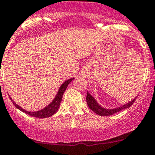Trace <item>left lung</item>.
<instances>
[{"instance_id": "left-lung-1", "label": "left lung", "mask_w": 155, "mask_h": 155, "mask_svg": "<svg viewBox=\"0 0 155 155\" xmlns=\"http://www.w3.org/2000/svg\"><path fill=\"white\" fill-rule=\"evenodd\" d=\"M87 105H88L89 108L92 110L93 111H94L96 114H99L100 116H109L112 115V114H115V113L119 112L120 111H122L123 109H125V108H128L131 106L133 104V102H135V100L136 99V97L134 99H133L132 101H130L128 103L125 104V105H122V106L119 107V108H114V109H106V108H102V106L99 105L97 103V102L96 101V99L90 94V93L87 92Z\"/></svg>"}]
</instances>
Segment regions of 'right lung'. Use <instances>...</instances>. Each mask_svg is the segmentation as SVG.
I'll list each match as a JSON object with an SVG mask.
<instances>
[{
	"label": "right lung",
	"instance_id": "obj_1",
	"mask_svg": "<svg viewBox=\"0 0 155 155\" xmlns=\"http://www.w3.org/2000/svg\"><path fill=\"white\" fill-rule=\"evenodd\" d=\"M72 80H74V78H71V79H68L67 81H65L63 84L61 85L60 88H59V91H58L57 94H56V97L55 99H53V102L50 104L49 105H47V107L44 108V109H41V111H35V112H31V111H28L26 110L23 109L22 108H21L19 105H18L16 102H14L13 100H12V99L10 98V99L13 102V105L16 107L20 111H23V112L26 113L28 115L32 116V117H39V118H44V117H49L50 116L53 115L57 111V110L59 109V107L60 105V102H62V96H63L64 92L66 90L67 87H68V84L71 82Z\"/></svg>",
	"mask_w": 155,
	"mask_h": 155
}]
</instances>
